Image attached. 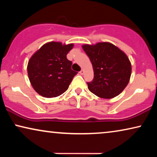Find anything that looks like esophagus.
I'll return each mask as SVG.
<instances>
[{
	"mask_svg": "<svg viewBox=\"0 0 157 157\" xmlns=\"http://www.w3.org/2000/svg\"><path fill=\"white\" fill-rule=\"evenodd\" d=\"M79 73H80V74H81V75H83V74H84V73H85V71L83 70V69H82V70H81V71L79 72Z\"/></svg>",
	"mask_w": 157,
	"mask_h": 157,
	"instance_id": "obj_1",
	"label": "esophagus"
}]
</instances>
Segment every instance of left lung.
<instances>
[{
  "mask_svg": "<svg viewBox=\"0 0 157 157\" xmlns=\"http://www.w3.org/2000/svg\"><path fill=\"white\" fill-rule=\"evenodd\" d=\"M82 48L93 66V81L89 91L102 98H112L124 91L129 82L132 64L125 53L109 42L84 44Z\"/></svg>",
  "mask_w": 157,
  "mask_h": 157,
  "instance_id": "left-lung-1",
  "label": "left lung"
}]
</instances>
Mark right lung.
Returning a JSON list of instances; mask_svg holds the SVG:
<instances>
[{
  "instance_id": "1",
  "label": "right lung",
  "mask_w": 157,
  "mask_h": 157,
  "mask_svg": "<svg viewBox=\"0 0 157 157\" xmlns=\"http://www.w3.org/2000/svg\"><path fill=\"white\" fill-rule=\"evenodd\" d=\"M74 44L51 41L40 47L29 59L28 76L33 89L46 98L57 97L68 89L78 74L66 58Z\"/></svg>"
}]
</instances>
